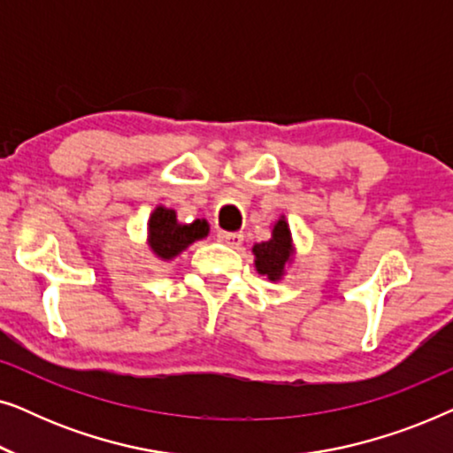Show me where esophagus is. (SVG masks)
Listing matches in <instances>:
<instances>
[{
    "instance_id": "1",
    "label": "esophagus",
    "mask_w": 453,
    "mask_h": 453,
    "mask_svg": "<svg viewBox=\"0 0 453 453\" xmlns=\"http://www.w3.org/2000/svg\"><path fill=\"white\" fill-rule=\"evenodd\" d=\"M219 241H220V243L228 245V247H233V250H239L241 243H243V234H241V233L220 231L219 233Z\"/></svg>"
}]
</instances>
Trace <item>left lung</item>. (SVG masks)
Instances as JSON below:
<instances>
[{
    "mask_svg": "<svg viewBox=\"0 0 453 453\" xmlns=\"http://www.w3.org/2000/svg\"><path fill=\"white\" fill-rule=\"evenodd\" d=\"M253 256H256V270L272 282L282 280L287 274V268L293 264L295 243L290 234L288 222L280 216L272 228V237L262 243L253 245Z\"/></svg>",
    "mask_w": 453,
    "mask_h": 453,
    "instance_id": "8db88e82",
    "label": "left lung"
}]
</instances>
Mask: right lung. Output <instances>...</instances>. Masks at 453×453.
I'll use <instances>...</instances> for the list:
<instances>
[{"instance_id": "1", "label": "right lung", "mask_w": 453, "mask_h": 453, "mask_svg": "<svg viewBox=\"0 0 453 453\" xmlns=\"http://www.w3.org/2000/svg\"><path fill=\"white\" fill-rule=\"evenodd\" d=\"M210 225L206 220H194L189 225L177 220V212L173 208L157 206L148 220V250L160 262H171L179 253L188 250L191 243L208 237Z\"/></svg>"}]
</instances>
